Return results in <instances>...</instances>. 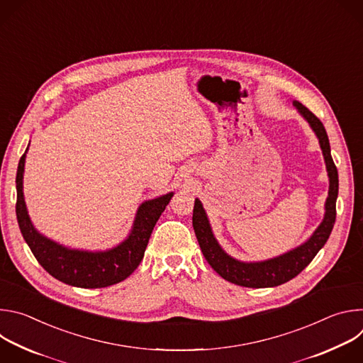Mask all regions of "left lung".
Here are the masks:
<instances>
[{"instance_id":"obj_1","label":"left lung","mask_w":363,"mask_h":363,"mask_svg":"<svg viewBox=\"0 0 363 363\" xmlns=\"http://www.w3.org/2000/svg\"><path fill=\"white\" fill-rule=\"evenodd\" d=\"M293 105L298 111V113L307 121L310 128L316 133L325 162L329 175V195L325 203V218L322 224L316 228L306 242L298 245L289 252H284L279 257L270 258L264 262H255V263H244L238 262L231 255H228L218 241L216 240L208 217L202 208V203L199 199H195L194 203V214H192V225L199 242L201 251L205 257L208 264L227 281L234 283L242 287H274L280 286L291 279H294L301 270H304L310 262L313 260L315 255L319 250L326 244L336 220V198L339 192V178L337 169L332 160L330 155V145L326 129L319 118H316L306 106H303L300 101L294 100Z\"/></svg>"}]
</instances>
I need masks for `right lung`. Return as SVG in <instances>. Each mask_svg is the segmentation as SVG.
Segmentation results:
<instances>
[{
    "label": "right lung",
    "mask_w": 363,
    "mask_h": 363,
    "mask_svg": "<svg viewBox=\"0 0 363 363\" xmlns=\"http://www.w3.org/2000/svg\"><path fill=\"white\" fill-rule=\"evenodd\" d=\"M26 152L18 162L16 178V213L21 234L41 267L55 279L82 289L108 287L129 277L142 262L152 230L174 192L145 201L138 208L132 231L119 245L96 252L72 250L41 235L31 224L23 194Z\"/></svg>",
    "instance_id": "add662e5"
}]
</instances>
